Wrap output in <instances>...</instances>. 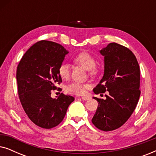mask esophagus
I'll list each match as a JSON object with an SVG mask.
<instances>
[{"label":"esophagus","instance_id":"esophagus-1","mask_svg":"<svg viewBox=\"0 0 156 156\" xmlns=\"http://www.w3.org/2000/svg\"><path fill=\"white\" fill-rule=\"evenodd\" d=\"M81 99H82V100H84V101H87V100H89L90 98H89V97H81Z\"/></svg>","mask_w":156,"mask_h":156}]
</instances>
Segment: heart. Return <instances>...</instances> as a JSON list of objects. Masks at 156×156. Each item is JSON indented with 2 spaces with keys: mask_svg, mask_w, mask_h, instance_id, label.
I'll return each instance as SVG.
<instances>
[{
  "mask_svg": "<svg viewBox=\"0 0 156 156\" xmlns=\"http://www.w3.org/2000/svg\"><path fill=\"white\" fill-rule=\"evenodd\" d=\"M74 62L88 70L89 75L96 76L99 73V69L96 67L97 61L93 55L88 52H82L79 53L74 57ZM59 76L62 79H67L70 74V67L69 64L62 62L58 67ZM88 85L80 82H72L66 87V91L69 94L76 95H82L86 93Z\"/></svg>",
  "mask_w": 156,
  "mask_h": 156,
  "instance_id": "heart-1",
  "label": "heart"
}]
</instances>
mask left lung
Here are the masks:
<instances>
[{
    "instance_id": "8db88e82",
    "label": "left lung",
    "mask_w": 156,
    "mask_h": 156,
    "mask_svg": "<svg viewBox=\"0 0 156 156\" xmlns=\"http://www.w3.org/2000/svg\"><path fill=\"white\" fill-rule=\"evenodd\" d=\"M104 57V74L93 89L96 94L108 91L99 102L91 121L97 129L110 131L126 122L139 99L140 67L133 52L126 47L112 42L100 50Z\"/></svg>"
}]
</instances>
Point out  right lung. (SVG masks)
I'll use <instances>...</instances> for the list:
<instances>
[{"mask_svg":"<svg viewBox=\"0 0 156 156\" xmlns=\"http://www.w3.org/2000/svg\"><path fill=\"white\" fill-rule=\"evenodd\" d=\"M68 51L56 42L41 40L23 55L16 71L19 99L28 118L38 126L52 129L65 118L74 100L61 94L51 97V91L62 82L58 67Z\"/></svg>","mask_w":156,"mask_h":156,"instance_id":"obj_1","label":"right lung"}]
</instances>
